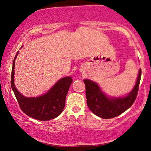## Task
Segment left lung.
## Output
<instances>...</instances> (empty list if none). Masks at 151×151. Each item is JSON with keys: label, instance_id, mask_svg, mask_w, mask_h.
I'll return each instance as SVG.
<instances>
[{"label": "left lung", "instance_id": "1", "mask_svg": "<svg viewBox=\"0 0 151 151\" xmlns=\"http://www.w3.org/2000/svg\"><path fill=\"white\" fill-rule=\"evenodd\" d=\"M140 78L141 69L139 70L134 88L127 95L120 97L107 96L97 83L90 79H84L87 104L90 111L102 119H111L120 115L134 104L138 94Z\"/></svg>", "mask_w": 151, "mask_h": 151}]
</instances>
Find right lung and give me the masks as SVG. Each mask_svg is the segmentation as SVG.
<instances>
[{
  "mask_svg": "<svg viewBox=\"0 0 151 151\" xmlns=\"http://www.w3.org/2000/svg\"><path fill=\"white\" fill-rule=\"evenodd\" d=\"M13 62L11 85L21 109L27 115L40 121H49L57 117L65 106L66 97L73 79L70 76L61 78L43 95L38 97H26L20 93L15 86V61Z\"/></svg>",
  "mask_w": 151,
  "mask_h": 151,
  "instance_id": "obj_1",
  "label": "right lung"
}]
</instances>
